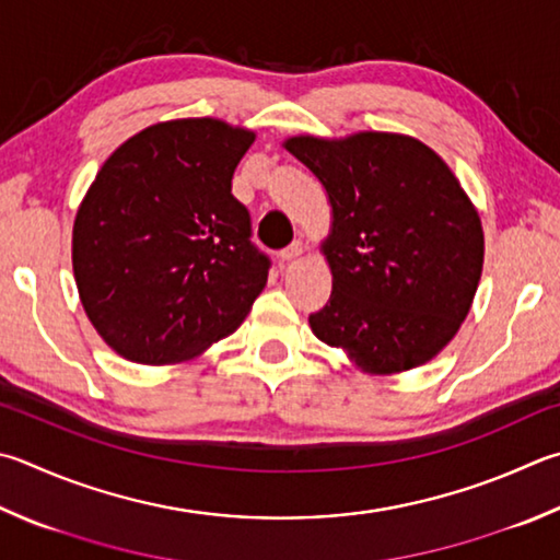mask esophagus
Here are the masks:
<instances>
[{
	"label": "esophagus",
	"mask_w": 560,
	"mask_h": 560,
	"mask_svg": "<svg viewBox=\"0 0 560 560\" xmlns=\"http://www.w3.org/2000/svg\"><path fill=\"white\" fill-rule=\"evenodd\" d=\"M303 252H306V247H303V242H293L291 247H287L281 252V261H296L303 257Z\"/></svg>",
	"instance_id": "obj_1"
}]
</instances>
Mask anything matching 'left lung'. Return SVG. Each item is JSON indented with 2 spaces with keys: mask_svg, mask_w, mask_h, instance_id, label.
Returning <instances> with one entry per match:
<instances>
[{
  "mask_svg": "<svg viewBox=\"0 0 560 560\" xmlns=\"http://www.w3.org/2000/svg\"><path fill=\"white\" fill-rule=\"evenodd\" d=\"M283 149L332 208L320 252L332 293L308 323L368 374L433 360L470 313L485 261L482 222L448 164L392 131L291 137Z\"/></svg>",
  "mask_w": 560,
  "mask_h": 560,
  "instance_id": "1",
  "label": "left lung"
}]
</instances>
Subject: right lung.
<instances>
[{"label": "right lung", "mask_w": 560, "mask_h": 560, "mask_svg": "<svg viewBox=\"0 0 560 560\" xmlns=\"http://www.w3.org/2000/svg\"><path fill=\"white\" fill-rule=\"evenodd\" d=\"M254 137L212 117L159 121L97 171L75 215L73 273L90 323L125 360L198 358L267 287L269 257L232 196Z\"/></svg>", "instance_id": "add662e5"}]
</instances>
